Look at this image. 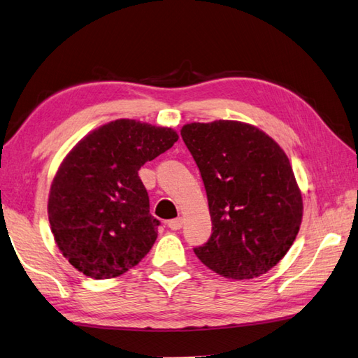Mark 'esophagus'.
Returning <instances> with one entry per match:
<instances>
[{
	"instance_id": "1",
	"label": "esophagus",
	"mask_w": 358,
	"mask_h": 358,
	"mask_svg": "<svg viewBox=\"0 0 358 358\" xmlns=\"http://www.w3.org/2000/svg\"><path fill=\"white\" fill-rule=\"evenodd\" d=\"M168 227L171 230H180L182 227V218H176V220L168 221Z\"/></svg>"
}]
</instances>
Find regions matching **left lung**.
I'll list each match as a JSON object with an SVG mask.
<instances>
[{"instance_id": "obj_1", "label": "left lung", "mask_w": 358, "mask_h": 358, "mask_svg": "<svg viewBox=\"0 0 358 358\" xmlns=\"http://www.w3.org/2000/svg\"><path fill=\"white\" fill-rule=\"evenodd\" d=\"M181 137L204 182L212 235L194 252L229 279H253L287 255L302 222V195L288 157L252 124L189 123Z\"/></svg>"}]
</instances>
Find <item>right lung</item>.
<instances>
[{
	"label": "right lung",
	"mask_w": 358,
	"mask_h": 358,
	"mask_svg": "<svg viewBox=\"0 0 358 358\" xmlns=\"http://www.w3.org/2000/svg\"><path fill=\"white\" fill-rule=\"evenodd\" d=\"M178 140L171 128L120 119L73 148L52 182L48 221L57 247L93 279L120 276L151 250L160 221L138 177Z\"/></svg>",
	"instance_id": "right-lung-1"
}]
</instances>
